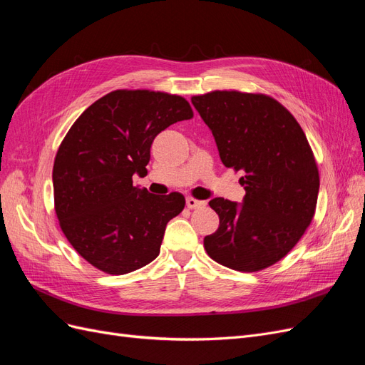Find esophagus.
I'll use <instances>...</instances> for the list:
<instances>
[{
	"instance_id": "34e87169",
	"label": "esophagus",
	"mask_w": 365,
	"mask_h": 365,
	"mask_svg": "<svg viewBox=\"0 0 365 365\" xmlns=\"http://www.w3.org/2000/svg\"><path fill=\"white\" fill-rule=\"evenodd\" d=\"M185 204H187V207H189V208H201V207H205V205H207L205 201L195 200V197H187Z\"/></svg>"
}]
</instances>
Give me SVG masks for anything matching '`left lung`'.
Instances as JSON below:
<instances>
[{
  "label": "left lung",
  "mask_w": 365,
  "mask_h": 365,
  "mask_svg": "<svg viewBox=\"0 0 365 365\" xmlns=\"http://www.w3.org/2000/svg\"><path fill=\"white\" fill-rule=\"evenodd\" d=\"M192 103L212 130L225 168L242 170V205L208 202L219 228L204 237L215 262L256 272L282 260L311 225L319 189L314 152L302 126L267 94L212 91Z\"/></svg>",
  "instance_id": "8db88e82"
}]
</instances>
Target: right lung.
<instances>
[{"mask_svg": "<svg viewBox=\"0 0 365 365\" xmlns=\"http://www.w3.org/2000/svg\"><path fill=\"white\" fill-rule=\"evenodd\" d=\"M193 117L184 97L115 90L96 101L62 140L53 165L54 210L71 247L106 274L146 267L160 254L165 225L185 205L178 192L132 185L148 173L152 141Z\"/></svg>", "mask_w": 365, "mask_h": 365, "instance_id": "obj_1", "label": "right lung"}]
</instances>
